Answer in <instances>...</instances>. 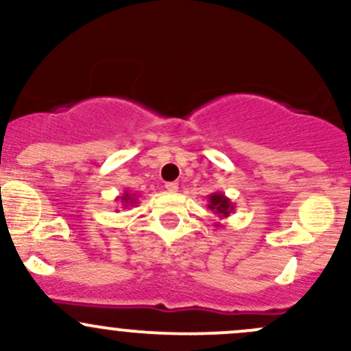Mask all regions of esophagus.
Wrapping results in <instances>:
<instances>
[{
    "label": "esophagus",
    "mask_w": 351,
    "mask_h": 351,
    "mask_svg": "<svg viewBox=\"0 0 351 351\" xmlns=\"http://www.w3.org/2000/svg\"><path fill=\"white\" fill-rule=\"evenodd\" d=\"M166 190H168V191H176V190H178V183H176V182H169V183H166Z\"/></svg>",
    "instance_id": "1"
}]
</instances>
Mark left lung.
I'll use <instances>...</instances> for the list:
<instances>
[{
	"mask_svg": "<svg viewBox=\"0 0 351 351\" xmlns=\"http://www.w3.org/2000/svg\"><path fill=\"white\" fill-rule=\"evenodd\" d=\"M208 208L212 210L215 215H219L220 219H227L230 217V213L234 212V204L230 202V198L225 197L220 191H215V193L208 195ZM217 227H220V223H217Z\"/></svg>",
	"mask_w": 351,
	"mask_h": 351,
	"instance_id": "left-lung-1",
	"label": "left lung"
}]
</instances>
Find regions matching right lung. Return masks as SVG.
<instances>
[{
	"mask_svg": "<svg viewBox=\"0 0 351 351\" xmlns=\"http://www.w3.org/2000/svg\"><path fill=\"white\" fill-rule=\"evenodd\" d=\"M117 202H121V204H123L124 206H132V205L138 204V195L126 190V191H124L123 197H117Z\"/></svg>",
	"mask_w": 351,
	"mask_h": 351,
	"instance_id": "obj_1",
	"label": "right lung"
}]
</instances>
